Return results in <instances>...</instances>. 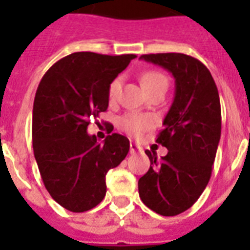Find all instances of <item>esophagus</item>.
Returning a JSON list of instances; mask_svg holds the SVG:
<instances>
[{
  "label": "esophagus",
  "mask_w": 250,
  "mask_h": 250,
  "mask_svg": "<svg viewBox=\"0 0 250 250\" xmlns=\"http://www.w3.org/2000/svg\"><path fill=\"white\" fill-rule=\"evenodd\" d=\"M139 152H141L140 146L137 144H135V143H131V144H129V153H131V154H135V153Z\"/></svg>",
  "instance_id": "esophagus-1"
}]
</instances>
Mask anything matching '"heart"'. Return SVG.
<instances>
[{
    "label": "heart",
    "instance_id": "obj_1",
    "mask_svg": "<svg viewBox=\"0 0 250 250\" xmlns=\"http://www.w3.org/2000/svg\"><path fill=\"white\" fill-rule=\"evenodd\" d=\"M141 83H143L144 89L146 90V93H150V92L158 89L161 86H166L167 88V85H168L166 76L162 75V74L158 71L145 72L144 75H143V78H141ZM121 88L122 78L121 76H118V78H115L109 85L107 94H109L110 101H115V100H117L118 94L121 92ZM118 125H119V128H121L122 131H125V132L127 133V135H129V136H140L144 131H146V129L152 127L153 118L149 117V115L128 113L119 118Z\"/></svg>",
    "mask_w": 250,
    "mask_h": 250
}]
</instances>
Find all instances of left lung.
Returning a JSON list of instances; mask_svg holds the SVG:
<instances>
[{
	"label": "left lung",
	"mask_w": 250,
	"mask_h": 250,
	"mask_svg": "<svg viewBox=\"0 0 250 250\" xmlns=\"http://www.w3.org/2000/svg\"><path fill=\"white\" fill-rule=\"evenodd\" d=\"M141 60L166 68L175 79V97L157 143L167 154L145 150L150 168L139 179V194L149 209L165 217L186 211L211 176L221 139V101L205 64L182 53L144 54Z\"/></svg>",
	"instance_id": "left-lung-1"
}]
</instances>
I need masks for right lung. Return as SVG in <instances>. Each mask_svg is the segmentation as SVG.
<instances>
[{
    "label": "right lung",
    "instance_id": "obj_1",
    "mask_svg": "<svg viewBox=\"0 0 250 250\" xmlns=\"http://www.w3.org/2000/svg\"><path fill=\"white\" fill-rule=\"evenodd\" d=\"M135 54L78 52L53 64L33 101V153L45 188L64 209L83 213L106 194V174L125 160L128 139L119 133L104 143L89 136L90 119L109 106L110 83Z\"/></svg>",
    "mask_w": 250,
    "mask_h": 250
}]
</instances>
